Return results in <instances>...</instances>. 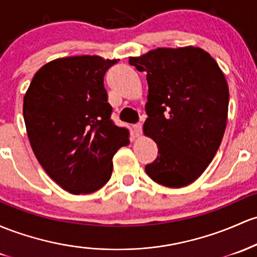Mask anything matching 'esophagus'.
Wrapping results in <instances>:
<instances>
[{"label":"esophagus","mask_w":257,"mask_h":257,"mask_svg":"<svg viewBox=\"0 0 257 257\" xmlns=\"http://www.w3.org/2000/svg\"><path fill=\"white\" fill-rule=\"evenodd\" d=\"M134 131H135V134H137L138 137H140L143 133V124L139 123L137 124V125H134Z\"/></svg>","instance_id":"obj_1"}]
</instances>
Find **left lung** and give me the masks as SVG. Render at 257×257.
<instances>
[{
  "instance_id": "left-lung-1",
  "label": "left lung",
  "mask_w": 257,
  "mask_h": 257,
  "mask_svg": "<svg viewBox=\"0 0 257 257\" xmlns=\"http://www.w3.org/2000/svg\"><path fill=\"white\" fill-rule=\"evenodd\" d=\"M129 63L146 72L144 134L159 148L146 173L165 187H187L208 167L223 138L229 101L223 72L195 46L159 47Z\"/></svg>"
}]
</instances>
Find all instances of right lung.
Instances as JSON below:
<instances>
[{
  "mask_svg": "<svg viewBox=\"0 0 257 257\" xmlns=\"http://www.w3.org/2000/svg\"><path fill=\"white\" fill-rule=\"evenodd\" d=\"M117 60L57 58L42 66L24 95L23 115L34 155L45 172L74 195L98 190L111 178L112 157L129 144L111 120L103 77Z\"/></svg>",
  "mask_w": 257,
  "mask_h": 257,
  "instance_id": "1",
  "label": "right lung"
}]
</instances>
